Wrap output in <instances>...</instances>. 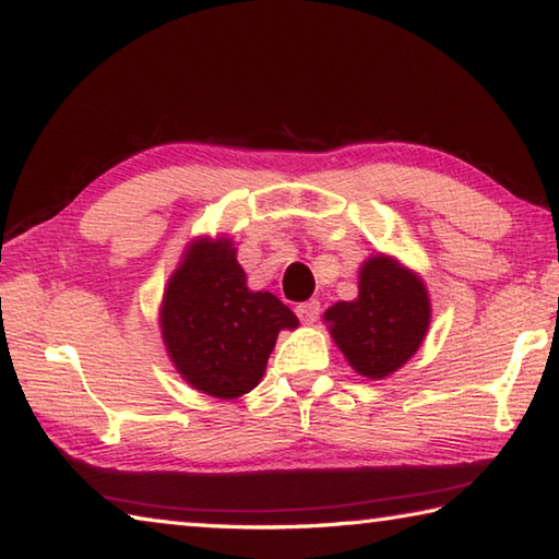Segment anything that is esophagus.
I'll use <instances>...</instances> for the list:
<instances>
[{"label":"esophagus","mask_w":559,"mask_h":559,"mask_svg":"<svg viewBox=\"0 0 559 559\" xmlns=\"http://www.w3.org/2000/svg\"><path fill=\"white\" fill-rule=\"evenodd\" d=\"M296 313H298V318H300L306 325L316 323V320L320 318V302H318V300L300 302V306H296Z\"/></svg>","instance_id":"34e87169"}]
</instances>
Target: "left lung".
Segmentation results:
<instances>
[{
  "instance_id": "left-lung-1",
  "label": "left lung",
  "mask_w": 559,
  "mask_h": 559,
  "mask_svg": "<svg viewBox=\"0 0 559 559\" xmlns=\"http://www.w3.org/2000/svg\"><path fill=\"white\" fill-rule=\"evenodd\" d=\"M431 318L424 283L400 263L377 257L359 271V296L328 308L330 335L347 362L370 380H382L409 359Z\"/></svg>"
}]
</instances>
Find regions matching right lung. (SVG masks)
<instances>
[{"mask_svg": "<svg viewBox=\"0 0 559 559\" xmlns=\"http://www.w3.org/2000/svg\"><path fill=\"white\" fill-rule=\"evenodd\" d=\"M298 318L269 290L246 288L231 241H197L169 278L163 337L185 380L234 400L261 382L278 330Z\"/></svg>", "mask_w": 559, "mask_h": 559, "instance_id": "obj_1", "label": "right lung"}]
</instances>
